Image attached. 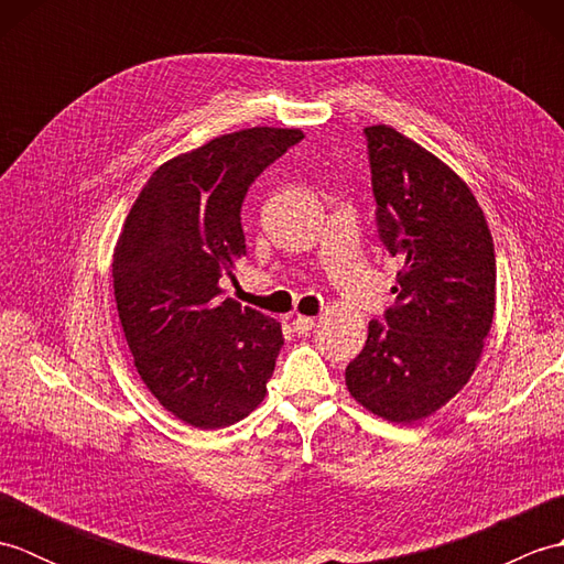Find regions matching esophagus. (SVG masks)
Here are the masks:
<instances>
[{"label":"esophagus","instance_id":"esophagus-1","mask_svg":"<svg viewBox=\"0 0 564 564\" xmlns=\"http://www.w3.org/2000/svg\"><path fill=\"white\" fill-rule=\"evenodd\" d=\"M313 327H315V317L297 315V317L293 319V332H295V334H307V332H313Z\"/></svg>","mask_w":564,"mask_h":564}]
</instances>
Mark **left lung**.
Instances as JSON below:
<instances>
[{
    "instance_id": "left-lung-1",
    "label": "left lung",
    "mask_w": 564,
    "mask_h": 564,
    "mask_svg": "<svg viewBox=\"0 0 564 564\" xmlns=\"http://www.w3.org/2000/svg\"><path fill=\"white\" fill-rule=\"evenodd\" d=\"M370 184L382 245L402 261L386 325L368 322L346 366L351 398L414 424L463 390L492 329L497 261L473 191L448 164L390 126H368Z\"/></svg>"
}]
</instances>
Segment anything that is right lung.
<instances>
[{"instance_id":"right-lung-1","label":"right lung","mask_w":564,"mask_h":564,"mask_svg":"<svg viewBox=\"0 0 564 564\" xmlns=\"http://www.w3.org/2000/svg\"><path fill=\"white\" fill-rule=\"evenodd\" d=\"M301 140L297 128L259 126L164 162L116 242L113 295L138 373L191 426H230L267 394L281 322L223 301L220 279L247 254V188Z\"/></svg>"}]
</instances>
